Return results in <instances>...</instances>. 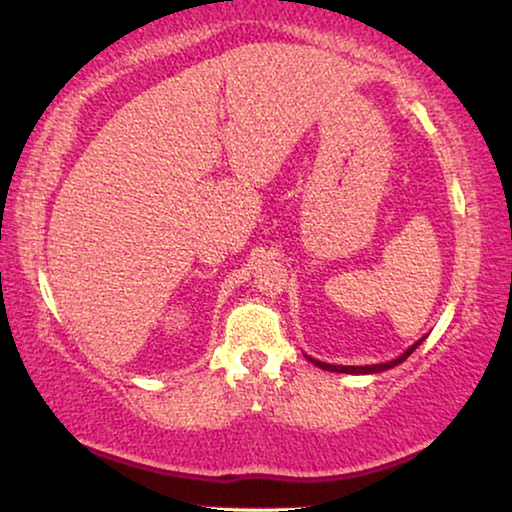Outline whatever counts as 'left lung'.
Listing matches in <instances>:
<instances>
[{"label":"left lung","mask_w":512,"mask_h":512,"mask_svg":"<svg viewBox=\"0 0 512 512\" xmlns=\"http://www.w3.org/2000/svg\"><path fill=\"white\" fill-rule=\"evenodd\" d=\"M419 342H422V340H419ZM419 342H417V345H419ZM417 345H412L408 352H403L401 356H398V359L387 361V363H377V366H331V363H321V361H314V359H310V361L314 363V366H319L321 370H331V373H382V370L394 368L401 361L408 359V356L417 349Z\"/></svg>","instance_id":"left-lung-1"}]
</instances>
